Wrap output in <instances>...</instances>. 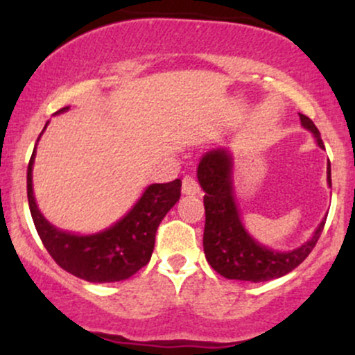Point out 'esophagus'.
<instances>
[{
	"label": "esophagus",
	"instance_id": "obj_1",
	"mask_svg": "<svg viewBox=\"0 0 355 355\" xmlns=\"http://www.w3.org/2000/svg\"><path fill=\"white\" fill-rule=\"evenodd\" d=\"M198 191H200V185H198V182L195 180L193 177H190V175L183 177V180H182V193L183 195H197Z\"/></svg>",
	"mask_w": 355,
	"mask_h": 355
}]
</instances>
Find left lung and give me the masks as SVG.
<instances>
[{"mask_svg": "<svg viewBox=\"0 0 355 355\" xmlns=\"http://www.w3.org/2000/svg\"><path fill=\"white\" fill-rule=\"evenodd\" d=\"M300 115L304 128L311 130L317 145L324 148L319 130L309 116ZM198 183L205 205L203 250L215 272L230 280L266 282L279 279L294 270L307 259L315 247L325 225V217L313 232L312 239L291 252H275L255 242L240 222L232 185V157L225 150H210L198 164ZM327 182L332 187L331 164L327 165Z\"/></svg>", "mask_w": 355, "mask_h": 355, "instance_id": "1", "label": "left lung"}]
</instances>
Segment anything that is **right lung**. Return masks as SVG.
<instances>
[{
  "instance_id": "obj_1",
  "label": "right lung",
  "mask_w": 355,
  "mask_h": 355,
  "mask_svg": "<svg viewBox=\"0 0 355 355\" xmlns=\"http://www.w3.org/2000/svg\"><path fill=\"white\" fill-rule=\"evenodd\" d=\"M64 110L68 107L60 112ZM35 150L28 164V203L36 232L51 259L71 275L100 284L126 280L145 267L152 257L158 225L180 198L182 182L177 178L150 185L137 205L105 232L95 235L67 234L48 223L36 207L31 183Z\"/></svg>"
}]
</instances>
